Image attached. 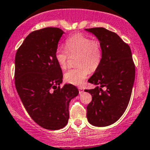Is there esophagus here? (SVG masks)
I'll list each match as a JSON object with an SVG mask.
<instances>
[{
  "mask_svg": "<svg viewBox=\"0 0 150 150\" xmlns=\"http://www.w3.org/2000/svg\"><path fill=\"white\" fill-rule=\"evenodd\" d=\"M78 90H79L80 94L83 93V88L82 87H79V88H78Z\"/></svg>",
  "mask_w": 150,
  "mask_h": 150,
  "instance_id": "obj_1",
  "label": "esophagus"
}]
</instances>
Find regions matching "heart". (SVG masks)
Masks as SVG:
<instances>
[{
  "label": "heart",
  "instance_id": "b5f03b06",
  "mask_svg": "<svg viewBox=\"0 0 150 150\" xmlns=\"http://www.w3.org/2000/svg\"><path fill=\"white\" fill-rule=\"evenodd\" d=\"M65 47H57L55 59L62 69H65L69 56L77 55L76 64L79 66L70 69L64 74L67 82L81 86L89 75V70L95 71L102 62V49L98 40H91L81 34L69 38L65 42Z\"/></svg>",
  "mask_w": 150,
  "mask_h": 150
}]
</instances>
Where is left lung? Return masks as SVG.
Instances as JSON below:
<instances>
[{
	"label": "left lung",
	"mask_w": 150,
	"mask_h": 150,
	"mask_svg": "<svg viewBox=\"0 0 150 150\" xmlns=\"http://www.w3.org/2000/svg\"><path fill=\"white\" fill-rule=\"evenodd\" d=\"M85 30L97 38L102 49V62L88 81L96 86L85 90L92 96L87 106V119L94 126H108L119 120L128 107L135 65L129 46L116 33L104 28Z\"/></svg>",
	"instance_id": "8db88e82"
}]
</instances>
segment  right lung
<instances>
[{"instance_id":"1","label":"right lung","mask_w":150,"mask_h":150,"mask_svg":"<svg viewBox=\"0 0 150 150\" xmlns=\"http://www.w3.org/2000/svg\"><path fill=\"white\" fill-rule=\"evenodd\" d=\"M64 32L57 28L35 30L27 36L15 57V86L29 115L42 128L59 130L69 120V104L78 88L62 83L55 51Z\"/></svg>"}]
</instances>
